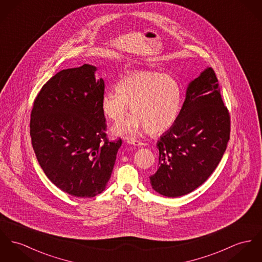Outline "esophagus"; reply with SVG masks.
I'll use <instances>...</instances> for the list:
<instances>
[{"label":"esophagus","mask_w":262,"mask_h":262,"mask_svg":"<svg viewBox=\"0 0 262 262\" xmlns=\"http://www.w3.org/2000/svg\"><path fill=\"white\" fill-rule=\"evenodd\" d=\"M127 143L133 144V145H138V146H140V145H142V144H143L141 141H138V140H128V141H127Z\"/></svg>","instance_id":"obj_1"}]
</instances>
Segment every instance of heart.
Instances as JSON below:
<instances>
[{
    "label": "heart",
    "mask_w": 262,
    "mask_h": 262,
    "mask_svg": "<svg viewBox=\"0 0 262 262\" xmlns=\"http://www.w3.org/2000/svg\"><path fill=\"white\" fill-rule=\"evenodd\" d=\"M182 94L179 81L156 71H136L124 75L117 91L106 92L101 99L103 115L121 122L128 107L134 115L114 127L117 136L133 138L145 130L159 135L169 129L181 112Z\"/></svg>",
    "instance_id": "1"
}]
</instances>
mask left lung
Here are the masks:
<instances>
[{
    "instance_id": "obj_1",
    "label": "left lung",
    "mask_w": 262,
    "mask_h": 262,
    "mask_svg": "<svg viewBox=\"0 0 262 262\" xmlns=\"http://www.w3.org/2000/svg\"><path fill=\"white\" fill-rule=\"evenodd\" d=\"M229 135V113L207 68L189 82L178 120L157 143L160 167L149 177L151 187L167 198L193 191L222 161Z\"/></svg>"
}]
</instances>
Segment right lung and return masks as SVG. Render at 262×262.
<instances>
[{"label":"right lung","instance_id":"obj_1","mask_svg":"<svg viewBox=\"0 0 262 262\" xmlns=\"http://www.w3.org/2000/svg\"><path fill=\"white\" fill-rule=\"evenodd\" d=\"M92 64L62 70L34 101L30 135L40 167L56 186L76 198L100 194L110 181L121 140L106 138L101 110L104 81Z\"/></svg>","mask_w":262,"mask_h":262}]
</instances>
